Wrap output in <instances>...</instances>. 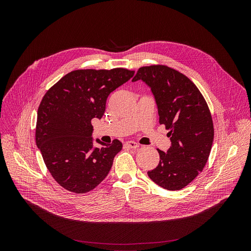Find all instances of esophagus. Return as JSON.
<instances>
[{
    "mask_svg": "<svg viewBox=\"0 0 251 251\" xmlns=\"http://www.w3.org/2000/svg\"><path fill=\"white\" fill-rule=\"evenodd\" d=\"M124 146L127 148H130V149H136L139 147V144H137V143L134 141H128L125 143Z\"/></svg>",
    "mask_w": 251,
    "mask_h": 251,
    "instance_id": "34e87169",
    "label": "esophagus"
}]
</instances>
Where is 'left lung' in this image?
Here are the masks:
<instances>
[{
    "label": "left lung",
    "instance_id": "1",
    "mask_svg": "<svg viewBox=\"0 0 251 251\" xmlns=\"http://www.w3.org/2000/svg\"><path fill=\"white\" fill-rule=\"evenodd\" d=\"M138 79L151 87L159 122L172 142L168 152L157 149L160 161L148 176L166 190H182L202 171L211 150L214 130L207 103L188 76L167 65L142 66L132 80Z\"/></svg>",
    "mask_w": 251,
    "mask_h": 251
}]
</instances>
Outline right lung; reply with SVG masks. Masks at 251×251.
<instances>
[{"label":"right lung","mask_w":251,"mask_h":251,"mask_svg":"<svg viewBox=\"0 0 251 251\" xmlns=\"http://www.w3.org/2000/svg\"><path fill=\"white\" fill-rule=\"evenodd\" d=\"M134 70L76 69L44 95L35 126V143L55 182L68 192L85 194L108 175L122 143L92 146L91 120L101 119L107 97L128 81Z\"/></svg>","instance_id":"obj_1"}]
</instances>
